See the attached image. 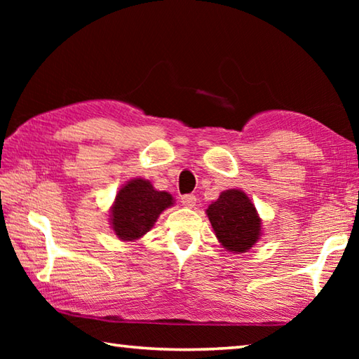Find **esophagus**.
Here are the masks:
<instances>
[{"label":"esophagus","mask_w":359,"mask_h":359,"mask_svg":"<svg viewBox=\"0 0 359 359\" xmlns=\"http://www.w3.org/2000/svg\"><path fill=\"white\" fill-rule=\"evenodd\" d=\"M180 202H182V205H184V207L193 208L196 202H197V197L194 194H184L180 197Z\"/></svg>","instance_id":"1"}]
</instances>
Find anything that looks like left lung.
<instances>
[{
    "label": "left lung",
    "instance_id": "1",
    "mask_svg": "<svg viewBox=\"0 0 359 359\" xmlns=\"http://www.w3.org/2000/svg\"><path fill=\"white\" fill-rule=\"evenodd\" d=\"M207 215L219 242L233 253L250 250L261 236V219L255 205L239 189L224 191L210 205Z\"/></svg>",
    "mask_w": 359,
    "mask_h": 359
}]
</instances>
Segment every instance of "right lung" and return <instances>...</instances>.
<instances>
[{"instance_id": "right-lung-1", "label": "right lung", "mask_w": 359, "mask_h": 359, "mask_svg": "<svg viewBox=\"0 0 359 359\" xmlns=\"http://www.w3.org/2000/svg\"><path fill=\"white\" fill-rule=\"evenodd\" d=\"M172 205V196L156 191L148 180L134 179L120 189L112 207L111 224L123 241H134L147 234L160 212Z\"/></svg>"}]
</instances>
